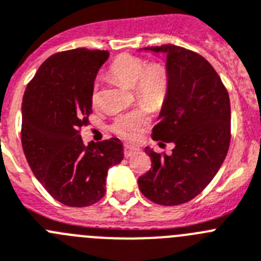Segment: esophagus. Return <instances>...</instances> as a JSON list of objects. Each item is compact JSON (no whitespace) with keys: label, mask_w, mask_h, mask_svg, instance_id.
Listing matches in <instances>:
<instances>
[{"label":"esophagus","mask_w":261,"mask_h":261,"mask_svg":"<svg viewBox=\"0 0 261 261\" xmlns=\"http://www.w3.org/2000/svg\"><path fill=\"white\" fill-rule=\"evenodd\" d=\"M138 151H139V149L135 148V147H130V146H124V148H123V153L126 158H130V156L135 155Z\"/></svg>","instance_id":"esophagus-1"}]
</instances>
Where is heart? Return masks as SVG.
Returning <instances> with one entry per match:
<instances>
[{"label": "heart", "mask_w": 261, "mask_h": 261, "mask_svg": "<svg viewBox=\"0 0 261 261\" xmlns=\"http://www.w3.org/2000/svg\"><path fill=\"white\" fill-rule=\"evenodd\" d=\"M113 76L121 81L124 87L134 89V94L146 108H162L168 94V74L164 67L152 64L147 67L146 62L137 56L122 55L115 60L110 68ZM98 98L97 85L93 89L92 99ZM149 124V117L144 109H137L126 114L118 115L113 122V131L126 140L134 142L140 137Z\"/></svg>", "instance_id": "obj_1"}]
</instances>
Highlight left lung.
Masks as SVG:
<instances>
[{
    "mask_svg": "<svg viewBox=\"0 0 261 261\" xmlns=\"http://www.w3.org/2000/svg\"><path fill=\"white\" fill-rule=\"evenodd\" d=\"M140 51L165 55L168 94L152 139L173 143L171 155L146 147L152 168L138 178L152 202L174 206L193 199L207 187L230 146V98L221 77L205 58L173 44Z\"/></svg>",
    "mask_w": 261,
    "mask_h": 261,
    "instance_id": "8db88e82",
    "label": "left lung"
}]
</instances>
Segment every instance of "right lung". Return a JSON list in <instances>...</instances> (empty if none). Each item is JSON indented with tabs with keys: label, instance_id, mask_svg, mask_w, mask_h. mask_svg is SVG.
Masks as SVG:
<instances>
[{
	"label": "right lung",
	"instance_id": "obj_1",
	"mask_svg": "<svg viewBox=\"0 0 261 261\" xmlns=\"http://www.w3.org/2000/svg\"><path fill=\"white\" fill-rule=\"evenodd\" d=\"M108 51L76 48L49 56L27 85L22 102V147L40 184L72 207L105 196L110 167L123 160L118 138L83 143L80 128L92 113V94Z\"/></svg>",
	"mask_w": 261,
	"mask_h": 261
}]
</instances>
